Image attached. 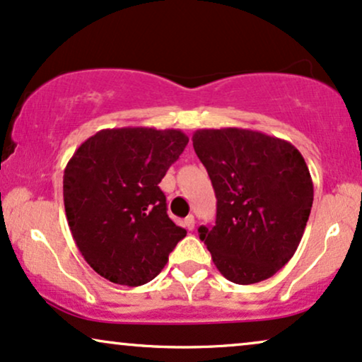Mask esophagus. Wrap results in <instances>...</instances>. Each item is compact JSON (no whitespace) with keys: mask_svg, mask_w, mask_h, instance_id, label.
<instances>
[{"mask_svg":"<svg viewBox=\"0 0 362 362\" xmlns=\"http://www.w3.org/2000/svg\"><path fill=\"white\" fill-rule=\"evenodd\" d=\"M184 226H185L187 230H194V227H195V218H194V215H189V217L185 218Z\"/></svg>","mask_w":362,"mask_h":362,"instance_id":"esophagus-1","label":"esophagus"}]
</instances>
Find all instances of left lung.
I'll return each mask as SVG.
<instances>
[{"label": "left lung", "mask_w": 362, "mask_h": 362, "mask_svg": "<svg viewBox=\"0 0 362 362\" xmlns=\"http://www.w3.org/2000/svg\"><path fill=\"white\" fill-rule=\"evenodd\" d=\"M192 141L217 197L215 226L199 228L215 267L242 286L272 277L299 247L313 207L304 157L247 128H202Z\"/></svg>", "instance_id": "1"}]
</instances>
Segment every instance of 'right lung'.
<instances>
[{"label":"right lung","mask_w":362,"mask_h":362,"mask_svg":"<svg viewBox=\"0 0 362 362\" xmlns=\"http://www.w3.org/2000/svg\"><path fill=\"white\" fill-rule=\"evenodd\" d=\"M189 144L182 130H100L76 148L63 173L75 244L100 276L136 287L157 277L187 235L167 215L158 184Z\"/></svg>","instance_id":"right-lung-1"}]
</instances>
